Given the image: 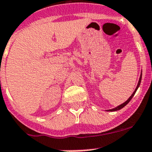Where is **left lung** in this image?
Instances as JSON below:
<instances>
[{"label": "left lung", "mask_w": 152, "mask_h": 152, "mask_svg": "<svg viewBox=\"0 0 152 152\" xmlns=\"http://www.w3.org/2000/svg\"><path fill=\"white\" fill-rule=\"evenodd\" d=\"M142 72H141V75H140V78H139V80H138V85H137L136 88H135V89H134V92H133L132 94V96H130V97H129V98L128 99L126 100V101H125V102H124V103L121 104V105H118V106H117V107L114 108V109H109V110H108V111H109V112H115V111L119 110V109H122V108H123V107H125V105H127V104L129 103V102L131 101V99H132V97H133V96H134V95L135 94V92H136L137 89H138V87H139L140 83H141V81H142Z\"/></svg>", "instance_id": "8db88e82"}]
</instances>
